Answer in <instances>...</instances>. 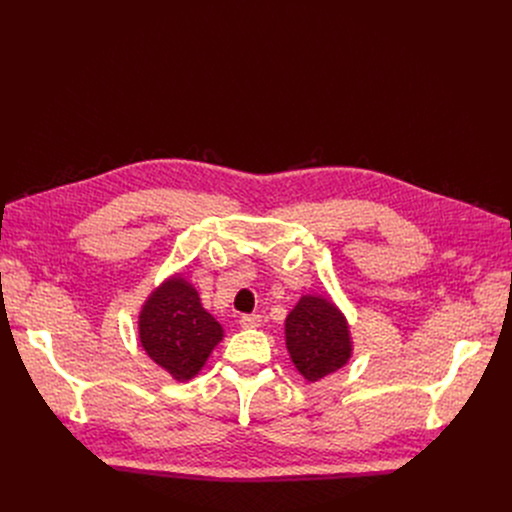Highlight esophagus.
Returning a JSON list of instances; mask_svg holds the SVG:
<instances>
[{
  "label": "esophagus",
  "instance_id": "1",
  "mask_svg": "<svg viewBox=\"0 0 512 512\" xmlns=\"http://www.w3.org/2000/svg\"><path fill=\"white\" fill-rule=\"evenodd\" d=\"M241 328L249 330V328H259L263 324V318L259 314H251V316H241Z\"/></svg>",
  "mask_w": 512,
  "mask_h": 512
}]
</instances>
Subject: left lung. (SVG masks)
<instances>
[{
    "label": "left lung",
    "mask_w": 512,
    "mask_h": 512,
    "mask_svg": "<svg viewBox=\"0 0 512 512\" xmlns=\"http://www.w3.org/2000/svg\"><path fill=\"white\" fill-rule=\"evenodd\" d=\"M285 348L298 373L316 383L344 367L354 342L348 320L332 298L306 294L285 318Z\"/></svg>",
    "instance_id": "left-lung-1"
}]
</instances>
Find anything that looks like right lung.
Listing matches in <instances>:
<instances>
[{"label":"right lung","mask_w":512,"mask_h":512,"mask_svg":"<svg viewBox=\"0 0 512 512\" xmlns=\"http://www.w3.org/2000/svg\"><path fill=\"white\" fill-rule=\"evenodd\" d=\"M139 344L160 369L178 383L194 379L225 330L200 304L182 273L164 279L145 298L137 320Z\"/></svg>","instance_id":"obj_1"}]
</instances>
